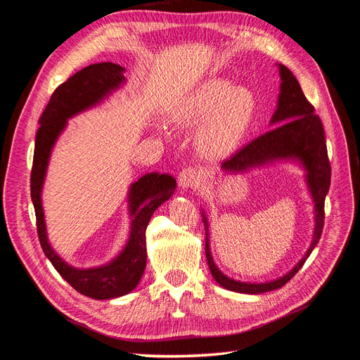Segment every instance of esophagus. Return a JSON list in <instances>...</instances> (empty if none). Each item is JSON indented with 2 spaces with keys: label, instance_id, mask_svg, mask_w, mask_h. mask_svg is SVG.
<instances>
[{
  "label": "esophagus",
  "instance_id": "1",
  "mask_svg": "<svg viewBox=\"0 0 360 360\" xmlns=\"http://www.w3.org/2000/svg\"><path fill=\"white\" fill-rule=\"evenodd\" d=\"M200 171H197L195 168H184L180 171L179 174V184L181 189H189L197 186L200 183Z\"/></svg>",
  "mask_w": 360,
  "mask_h": 360
}]
</instances>
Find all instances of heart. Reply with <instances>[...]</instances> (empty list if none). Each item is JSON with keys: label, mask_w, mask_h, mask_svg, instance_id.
<instances>
[{"label": "heart", "mask_w": 360, "mask_h": 360, "mask_svg": "<svg viewBox=\"0 0 360 360\" xmlns=\"http://www.w3.org/2000/svg\"><path fill=\"white\" fill-rule=\"evenodd\" d=\"M255 96L243 85L210 78L183 94L172 108L180 126L198 124V148L207 158H222L240 143L255 112Z\"/></svg>", "instance_id": "b5f03b06"}]
</instances>
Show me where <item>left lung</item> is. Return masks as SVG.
Segmentation results:
<instances>
[{
  "label": "left lung",
  "mask_w": 360,
  "mask_h": 360,
  "mask_svg": "<svg viewBox=\"0 0 360 360\" xmlns=\"http://www.w3.org/2000/svg\"><path fill=\"white\" fill-rule=\"evenodd\" d=\"M281 91L278 97V108L270 120L271 127L269 132L250 141L240 151L225 162L222 169L228 172H243L246 169L263 167L276 160H296L307 171V184L314 201V236L312 243L307 254L294 266L287 275L270 282L250 284L228 278L214 264L210 252L209 222L202 212L205 226V258L210 267L214 281L221 287L245 294H259L284 287L287 282L297 274L304 261L311 255L312 249L317 246L324 225V200L330 188V162L326 147L324 129L320 117L314 112V106L304 97L296 76L279 64Z\"/></svg>",
  "instance_id": "obj_1"
}]
</instances>
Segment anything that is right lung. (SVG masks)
I'll return each instance as SVG.
<instances>
[{
    "label": "right lung",
    "mask_w": 360,
    "mask_h": 360,
    "mask_svg": "<svg viewBox=\"0 0 360 360\" xmlns=\"http://www.w3.org/2000/svg\"><path fill=\"white\" fill-rule=\"evenodd\" d=\"M123 73L124 69L118 64L110 61L97 63L76 72L66 82L57 86L39 120L40 127L36 135L31 169V200L34 205L37 234L43 252L76 291L97 300L124 296L138 285L147 264V225L158 207L168 201L176 191V179L169 174L148 172L130 184L127 201L132 221H130L129 240L111 263L91 269L69 266L52 249L48 240L45 213L41 207V189L51 151L66 127L68 120L101 103L112 91L118 90L126 81Z\"/></svg>",
    "instance_id": "right-lung-1"
}]
</instances>
